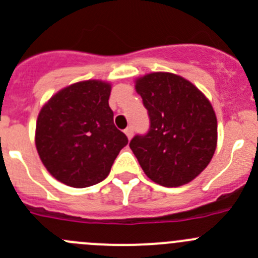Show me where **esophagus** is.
<instances>
[{"instance_id":"34e87169","label":"esophagus","mask_w":258,"mask_h":258,"mask_svg":"<svg viewBox=\"0 0 258 258\" xmlns=\"http://www.w3.org/2000/svg\"><path fill=\"white\" fill-rule=\"evenodd\" d=\"M124 134H126V136L128 137V140L132 137V135H134V128H132V126L127 127L126 130H124Z\"/></svg>"}]
</instances>
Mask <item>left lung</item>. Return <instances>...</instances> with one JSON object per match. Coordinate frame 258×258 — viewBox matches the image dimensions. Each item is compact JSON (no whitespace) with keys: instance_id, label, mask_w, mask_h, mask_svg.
Instances as JSON below:
<instances>
[{"instance_id":"1","label":"left lung","mask_w":258,"mask_h":258,"mask_svg":"<svg viewBox=\"0 0 258 258\" xmlns=\"http://www.w3.org/2000/svg\"><path fill=\"white\" fill-rule=\"evenodd\" d=\"M150 127L130 148L145 174L164 187L191 182L208 167L216 149L218 122L213 105L186 79L153 72L136 81Z\"/></svg>"}]
</instances>
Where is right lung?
<instances>
[{
    "mask_svg": "<svg viewBox=\"0 0 258 258\" xmlns=\"http://www.w3.org/2000/svg\"><path fill=\"white\" fill-rule=\"evenodd\" d=\"M110 85L99 80L72 84L39 112L35 145L53 177L75 188L99 183L128 139L113 123Z\"/></svg>",
    "mask_w": 258,
    "mask_h": 258,
    "instance_id": "1",
    "label": "right lung"
}]
</instances>
